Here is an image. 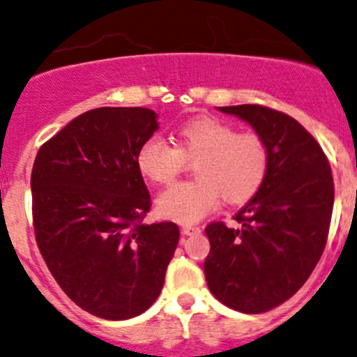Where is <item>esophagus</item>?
Instances as JSON below:
<instances>
[{"label": "esophagus", "mask_w": 357, "mask_h": 357, "mask_svg": "<svg viewBox=\"0 0 357 357\" xmlns=\"http://www.w3.org/2000/svg\"><path fill=\"white\" fill-rule=\"evenodd\" d=\"M197 232H201V227L190 225V223H187V225L182 227V234L183 235H194V234H197Z\"/></svg>", "instance_id": "esophagus-1"}]
</instances>
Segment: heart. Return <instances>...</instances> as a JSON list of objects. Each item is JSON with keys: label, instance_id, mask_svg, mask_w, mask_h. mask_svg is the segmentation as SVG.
I'll return each instance as SVG.
<instances>
[{"label": "heart", "instance_id": "heart-1", "mask_svg": "<svg viewBox=\"0 0 357 357\" xmlns=\"http://www.w3.org/2000/svg\"><path fill=\"white\" fill-rule=\"evenodd\" d=\"M194 163V182H182L156 197L161 218L192 223L211 213L220 196L229 204H244L259 192L270 170V149L258 132H237L211 116L190 120L175 134V146L148 139L137 151V168L160 185L172 183Z\"/></svg>", "mask_w": 357, "mask_h": 357}]
</instances>
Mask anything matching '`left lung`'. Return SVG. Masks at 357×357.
Listing matches in <instances>:
<instances>
[{"mask_svg":"<svg viewBox=\"0 0 357 357\" xmlns=\"http://www.w3.org/2000/svg\"><path fill=\"white\" fill-rule=\"evenodd\" d=\"M245 120L270 149L259 192L234 220L213 222L204 275L225 306L258 314L280 306L304 285L325 249L333 209V177L321 146L292 116L261 105L222 106Z\"/></svg>","mask_w":357,"mask_h":357,"instance_id":"left-lung-1","label":"left lung"}]
</instances>
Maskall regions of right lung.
Instances as JSON below:
<instances>
[{
	"instance_id": "1",
	"label": "right lung",
	"mask_w": 357,
	"mask_h": 357,
	"mask_svg": "<svg viewBox=\"0 0 357 357\" xmlns=\"http://www.w3.org/2000/svg\"><path fill=\"white\" fill-rule=\"evenodd\" d=\"M156 128L141 106L91 109L44 142L32 167L39 251L63 292L99 318L144 313L177 249L174 222L142 223L151 196L137 151Z\"/></svg>"
}]
</instances>
